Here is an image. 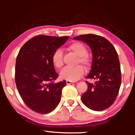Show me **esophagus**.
<instances>
[{
	"label": "esophagus",
	"mask_w": 135,
	"mask_h": 135,
	"mask_svg": "<svg viewBox=\"0 0 135 135\" xmlns=\"http://www.w3.org/2000/svg\"><path fill=\"white\" fill-rule=\"evenodd\" d=\"M66 83H67V84H71L73 83H74V82L70 80H67L66 81Z\"/></svg>",
	"instance_id": "1"
}]
</instances>
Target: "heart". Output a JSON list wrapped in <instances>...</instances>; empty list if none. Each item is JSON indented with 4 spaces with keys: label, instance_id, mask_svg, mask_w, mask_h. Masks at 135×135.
I'll list each match as a JSON object with an SVG mask.
<instances>
[{
    "label": "heart",
    "instance_id": "b5f03b06",
    "mask_svg": "<svg viewBox=\"0 0 135 135\" xmlns=\"http://www.w3.org/2000/svg\"><path fill=\"white\" fill-rule=\"evenodd\" d=\"M68 49L76 54L78 57L77 63H81L88 68L90 65V59L87 55V48L83 43L74 42L68 46ZM63 52L62 50L58 49L54 51L52 56V61L54 65L57 68H61L64 65ZM84 74V69L81 65H79L73 67H67L60 73V77L62 79L70 81H76L80 79Z\"/></svg>",
    "mask_w": 135,
    "mask_h": 135
}]
</instances>
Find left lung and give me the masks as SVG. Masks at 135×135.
Returning a JSON list of instances; mask_svg holds the SVG:
<instances>
[{
  "label": "left lung",
  "mask_w": 135,
  "mask_h": 135,
  "mask_svg": "<svg viewBox=\"0 0 135 135\" xmlns=\"http://www.w3.org/2000/svg\"><path fill=\"white\" fill-rule=\"evenodd\" d=\"M73 38L86 43L93 55L92 67L86 79L96 81L94 84L86 81L88 89L81 96L82 102L92 110H104L115 101L122 82L117 52L108 40L100 36L88 34Z\"/></svg>",
  "instance_id": "1"
}]
</instances>
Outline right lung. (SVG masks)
Here are the masks:
<instances>
[{"instance_id": "add662e5", "label": "right lung", "mask_w": 135, "mask_h": 135, "mask_svg": "<svg viewBox=\"0 0 135 135\" xmlns=\"http://www.w3.org/2000/svg\"><path fill=\"white\" fill-rule=\"evenodd\" d=\"M69 37L38 35L22 46L17 56L15 80L26 105L39 114L54 110L61 100L66 81L54 83L58 74L52 56Z\"/></svg>"}]
</instances>
